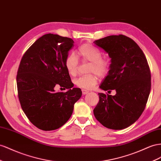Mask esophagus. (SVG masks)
I'll return each mask as SVG.
<instances>
[{
	"label": "esophagus",
	"mask_w": 161,
	"mask_h": 161,
	"mask_svg": "<svg viewBox=\"0 0 161 161\" xmlns=\"http://www.w3.org/2000/svg\"><path fill=\"white\" fill-rule=\"evenodd\" d=\"M82 94H83V95H86V93H89V91L85 90V89H82Z\"/></svg>",
	"instance_id": "1"
}]
</instances>
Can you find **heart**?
I'll return each mask as SVG.
<instances>
[{"mask_svg":"<svg viewBox=\"0 0 161 161\" xmlns=\"http://www.w3.org/2000/svg\"><path fill=\"white\" fill-rule=\"evenodd\" d=\"M78 51L82 60L91 62L89 72L95 73L99 76L107 74L110 68V62L108 59L102 58V52L98 48L91 44H85L79 47ZM65 66L70 75H76L79 66V59L75 53H71L67 56ZM97 82V76L95 74H91L78 78L75 80V84L82 89H92Z\"/></svg>","mask_w":161,"mask_h":161,"instance_id":"b5f03b06","label":"heart"}]
</instances>
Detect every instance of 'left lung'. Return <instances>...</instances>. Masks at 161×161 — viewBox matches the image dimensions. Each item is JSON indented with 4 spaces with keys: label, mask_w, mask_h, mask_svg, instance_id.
Instances as JSON below:
<instances>
[{
    "label": "left lung",
    "mask_w": 161,
    "mask_h": 161,
    "mask_svg": "<svg viewBox=\"0 0 161 161\" xmlns=\"http://www.w3.org/2000/svg\"><path fill=\"white\" fill-rule=\"evenodd\" d=\"M93 43L111 59L110 70L99 88L116 92L115 95L98 93L94 116L108 129H125L140 118L150 95L151 75L146 56L136 42L123 34L104 37Z\"/></svg>",
    "instance_id": "obj_1"
}]
</instances>
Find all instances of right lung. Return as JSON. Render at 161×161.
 Wrapping results in <instances>:
<instances>
[{
	"label": "right lung",
	"instance_id": "obj_1",
	"mask_svg": "<svg viewBox=\"0 0 161 161\" xmlns=\"http://www.w3.org/2000/svg\"><path fill=\"white\" fill-rule=\"evenodd\" d=\"M73 45L72 38L47 34L33 43L20 62L17 86L21 106L30 122L43 131L66 123L82 95L80 89L73 88L65 66ZM58 86L68 91L56 92Z\"/></svg>",
	"mask_w": 161,
	"mask_h": 161
}]
</instances>
